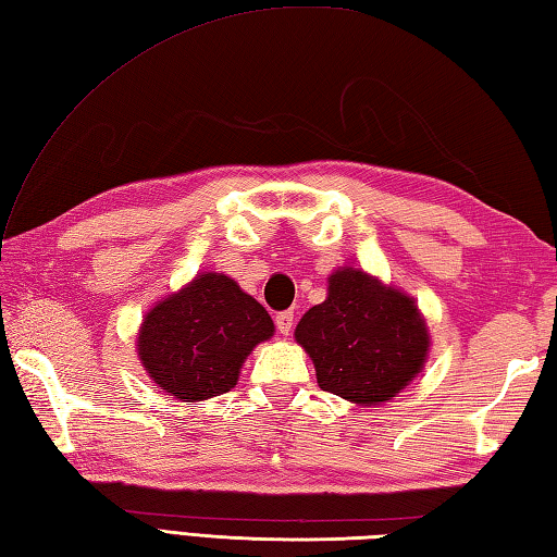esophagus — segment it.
Here are the masks:
<instances>
[{
    "label": "esophagus",
    "instance_id": "obj_1",
    "mask_svg": "<svg viewBox=\"0 0 557 557\" xmlns=\"http://www.w3.org/2000/svg\"><path fill=\"white\" fill-rule=\"evenodd\" d=\"M275 325L282 337H287L294 327V310H282V313L275 315Z\"/></svg>",
    "mask_w": 557,
    "mask_h": 557
}]
</instances>
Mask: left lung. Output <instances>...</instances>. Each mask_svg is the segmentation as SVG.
<instances>
[{
  "label": "left lung",
  "instance_id": "obj_1",
  "mask_svg": "<svg viewBox=\"0 0 557 557\" xmlns=\"http://www.w3.org/2000/svg\"><path fill=\"white\" fill-rule=\"evenodd\" d=\"M327 299L296 325L294 337L315 366L322 392L380 406L418 377L430 332L418 304L363 270L330 275Z\"/></svg>",
  "mask_w": 557,
  "mask_h": 557
}]
</instances>
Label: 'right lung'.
<instances>
[{"mask_svg": "<svg viewBox=\"0 0 557 557\" xmlns=\"http://www.w3.org/2000/svg\"><path fill=\"white\" fill-rule=\"evenodd\" d=\"M273 332L268 310L235 280L201 273L145 315L137 356L153 384L194 404L230 392L253 346Z\"/></svg>", "mask_w": 557, "mask_h": 557, "instance_id": "right-lung-1", "label": "right lung"}]
</instances>
